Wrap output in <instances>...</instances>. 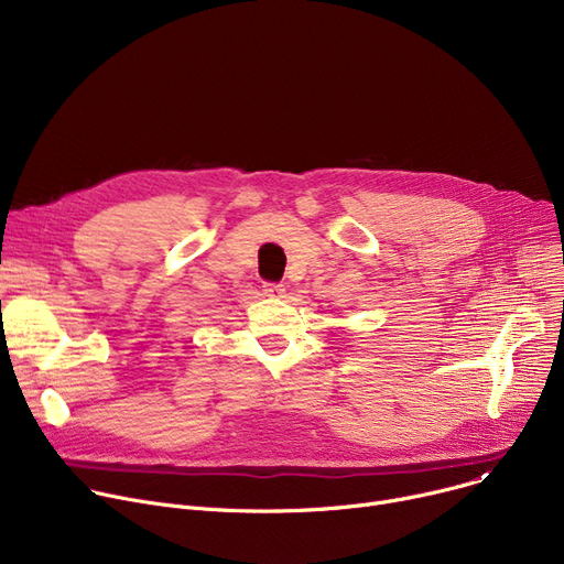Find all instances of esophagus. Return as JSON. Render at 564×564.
<instances>
[{
  "label": "esophagus",
  "mask_w": 564,
  "mask_h": 564,
  "mask_svg": "<svg viewBox=\"0 0 564 564\" xmlns=\"http://www.w3.org/2000/svg\"><path fill=\"white\" fill-rule=\"evenodd\" d=\"M262 294H264V297H283L285 288L281 283H264Z\"/></svg>",
  "instance_id": "34e87169"
}]
</instances>
